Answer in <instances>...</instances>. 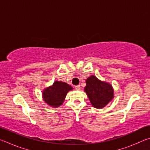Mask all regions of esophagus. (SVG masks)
I'll return each mask as SVG.
<instances>
[{
    "mask_svg": "<svg viewBox=\"0 0 150 150\" xmlns=\"http://www.w3.org/2000/svg\"><path fill=\"white\" fill-rule=\"evenodd\" d=\"M75 89L77 90V91H79L81 90V86L80 85H77L75 86Z\"/></svg>",
    "mask_w": 150,
    "mask_h": 150,
    "instance_id": "34e87169",
    "label": "esophagus"
}]
</instances>
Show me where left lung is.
I'll list each match as a JSON object with an SVG mask.
<instances>
[{
	"mask_svg": "<svg viewBox=\"0 0 150 150\" xmlns=\"http://www.w3.org/2000/svg\"><path fill=\"white\" fill-rule=\"evenodd\" d=\"M85 91L91 103L96 108H102L112 99L114 92L112 86L102 82L95 76L92 75L86 80Z\"/></svg>",
	"mask_w": 150,
	"mask_h": 150,
	"instance_id": "left-lung-1",
	"label": "left lung"
}]
</instances>
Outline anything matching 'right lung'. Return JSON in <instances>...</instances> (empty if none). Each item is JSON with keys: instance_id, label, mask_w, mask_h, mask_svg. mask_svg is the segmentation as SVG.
I'll list each match as a JSON object with an SVG mask.
<instances>
[{"instance_id": "1", "label": "right lung", "mask_w": 150, "mask_h": 150, "mask_svg": "<svg viewBox=\"0 0 150 150\" xmlns=\"http://www.w3.org/2000/svg\"><path fill=\"white\" fill-rule=\"evenodd\" d=\"M71 86L62 81H56L51 87L44 91L43 97L45 103L54 107L62 105L67 93L72 90Z\"/></svg>"}]
</instances>
